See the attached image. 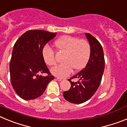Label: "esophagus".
Listing matches in <instances>:
<instances>
[{"label": "esophagus", "instance_id": "1", "mask_svg": "<svg viewBox=\"0 0 127 127\" xmlns=\"http://www.w3.org/2000/svg\"><path fill=\"white\" fill-rule=\"evenodd\" d=\"M57 79L58 81H61L64 80V78H62V77H57Z\"/></svg>", "mask_w": 127, "mask_h": 127}]
</instances>
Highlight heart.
Listing matches in <instances>:
<instances>
[{
    "mask_svg": "<svg viewBox=\"0 0 127 127\" xmlns=\"http://www.w3.org/2000/svg\"><path fill=\"white\" fill-rule=\"evenodd\" d=\"M55 46L59 52L64 53L62 60L64 63L51 69V73L57 77L69 76L73 69L76 71L82 70L89 62L92 50L89 42L85 39L65 35L56 41ZM42 57L48 65L57 64L55 53L48 46L42 50Z\"/></svg>",
    "mask_w": 127,
    "mask_h": 127,
    "instance_id": "b5f03b06",
    "label": "heart"
}]
</instances>
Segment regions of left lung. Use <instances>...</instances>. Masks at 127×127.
Listing matches in <instances>:
<instances>
[{
  "label": "left lung",
  "mask_w": 127,
  "mask_h": 127,
  "mask_svg": "<svg viewBox=\"0 0 127 127\" xmlns=\"http://www.w3.org/2000/svg\"><path fill=\"white\" fill-rule=\"evenodd\" d=\"M85 35L92 50L90 60L83 70L68 79L71 86L63 94L66 100L73 104L85 102L95 94L101 82L105 67L104 51L100 43L90 33H86ZM74 78L79 80L71 82Z\"/></svg>",
  "instance_id": "obj_1"
}]
</instances>
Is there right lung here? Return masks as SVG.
Returning a JSON list of instances; mask_svg holds the SVG:
<instances>
[{
	"instance_id": "1",
	"label": "right lung",
	"mask_w": 127,
	"mask_h": 127,
	"mask_svg": "<svg viewBox=\"0 0 127 127\" xmlns=\"http://www.w3.org/2000/svg\"><path fill=\"white\" fill-rule=\"evenodd\" d=\"M57 33L41 30L27 31L13 47L9 65L11 85L24 100L41 96L48 83L54 79L42 57V50ZM46 73V76L40 75Z\"/></svg>"
}]
</instances>
